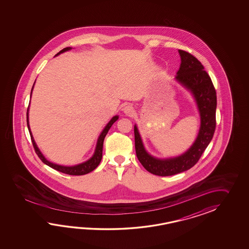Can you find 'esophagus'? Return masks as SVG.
Instances as JSON below:
<instances>
[{"mask_svg": "<svg viewBox=\"0 0 249 249\" xmlns=\"http://www.w3.org/2000/svg\"><path fill=\"white\" fill-rule=\"evenodd\" d=\"M123 112H124L126 116L132 117V115L134 114V109H133V107H132V106L126 105V106H124L123 107Z\"/></svg>", "mask_w": 249, "mask_h": 249, "instance_id": "1", "label": "esophagus"}]
</instances>
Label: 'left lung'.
I'll use <instances>...</instances> for the list:
<instances>
[{
    "label": "left lung",
    "mask_w": 249,
    "mask_h": 249,
    "mask_svg": "<svg viewBox=\"0 0 249 249\" xmlns=\"http://www.w3.org/2000/svg\"><path fill=\"white\" fill-rule=\"evenodd\" d=\"M178 52L180 66L175 80L194 98L200 117V126L196 140L184 153L174 158L159 159L147 151L137 125L134 124L138 159L148 172L159 176L177 175L194 166L211 142L216 125V91L210 76L197 58L184 51L179 50Z\"/></svg>",
    "instance_id": "1"
}]
</instances>
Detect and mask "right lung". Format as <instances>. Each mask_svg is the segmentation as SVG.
I'll use <instances>...</instances> for the list:
<instances>
[{
    "label": "right lung",
    "instance_id": "add662e5",
    "mask_svg": "<svg viewBox=\"0 0 249 249\" xmlns=\"http://www.w3.org/2000/svg\"><path fill=\"white\" fill-rule=\"evenodd\" d=\"M71 49H72L71 47L64 48L63 50H61L56 56H58V55L61 54V53L69 52ZM35 83H36V82H35ZM34 85H35V84H34ZM34 85H33L30 96H32ZM118 117H119L118 116H115V117H112L111 119H110V121L107 124L106 126L104 127V129L102 130V132H101L100 136H99L98 140H97L94 153L90 157V159H88V160H86L85 162H83V163H80V164L70 165V166H69V165H62V164L53 163V162L49 161V160L43 156V154L41 152V150L38 148L37 144L36 143V141H35V139L33 137L32 132H31V129H30V125H29V107H28V108H27V122L28 131H29L30 136H31L33 146H34L35 150H36V152L37 154L39 159H41L44 164H47V165H49L50 167H52L53 169L57 170L58 172H61V173H63V174H67V175H86V174H89L91 171H93V170L95 169L96 167L100 164L101 159H102V149H103L104 139L106 137L107 133L108 132V130L110 129L112 124L117 121V119H118Z\"/></svg>",
    "mask_w": 249,
    "mask_h": 249
}]
</instances>
